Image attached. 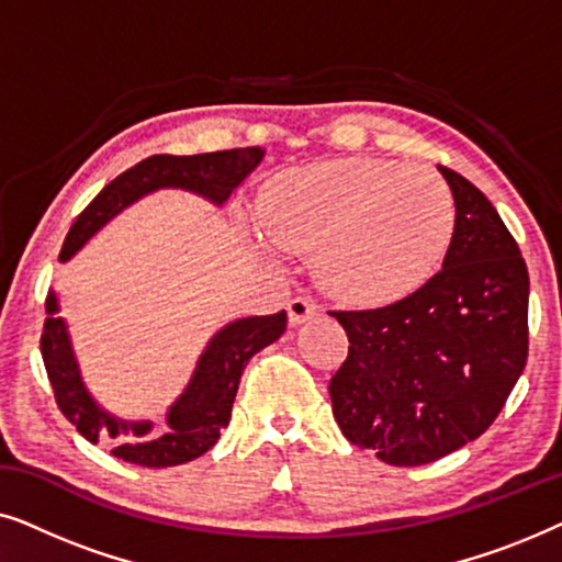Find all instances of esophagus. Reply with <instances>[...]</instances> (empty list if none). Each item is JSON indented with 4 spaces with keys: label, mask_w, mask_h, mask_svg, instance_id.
Returning <instances> with one entry per match:
<instances>
[{
    "label": "esophagus",
    "mask_w": 562,
    "mask_h": 562,
    "mask_svg": "<svg viewBox=\"0 0 562 562\" xmlns=\"http://www.w3.org/2000/svg\"><path fill=\"white\" fill-rule=\"evenodd\" d=\"M286 310H289L291 325H304L306 319H312L314 314H317V304H314V299L310 296H294Z\"/></svg>",
    "instance_id": "1"
}]
</instances>
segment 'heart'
Instances as JSON below:
<instances>
[{"label": "heart", "mask_w": 562, "mask_h": 562, "mask_svg": "<svg viewBox=\"0 0 562 562\" xmlns=\"http://www.w3.org/2000/svg\"><path fill=\"white\" fill-rule=\"evenodd\" d=\"M260 225L283 248L314 252V276L337 302L383 306L437 273L456 229L440 176L383 158H345L281 176Z\"/></svg>", "instance_id": "obj_1"}]
</instances>
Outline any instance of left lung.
I'll list each match as a JSON object with an SVG mask.
<instances>
[{
	"instance_id": "1",
	"label": "left lung",
	"mask_w": 562,
	"mask_h": 562,
	"mask_svg": "<svg viewBox=\"0 0 562 562\" xmlns=\"http://www.w3.org/2000/svg\"><path fill=\"white\" fill-rule=\"evenodd\" d=\"M456 202L442 271L402 302L329 312L350 348L329 381L342 435L389 465H425L481 437L527 363L529 276L494 204L437 166Z\"/></svg>"
}]
</instances>
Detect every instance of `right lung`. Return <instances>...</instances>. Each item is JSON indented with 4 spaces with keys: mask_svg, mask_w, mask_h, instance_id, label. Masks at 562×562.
<instances>
[{
    "mask_svg": "<svg viewBox=\"0 0 562 562\" xmlns=\"http://www.w3.org/2000/svg\"><path fill=\"white\" fill-rule=\"evenodd\" d=\"M263 156L266 150L260 148H235L199 153V156H150L140 160L106 183L94 202L76 217L58 260L60 263L71 260L106 222L158 189L194 191L222 206L245 181V176L256 171ZM58 310L56 291H48V299H45L48 317H45L41 337V352L58 409L94 445L102 437L119 440L120 436H130V441L117 442L112 456L145 468H171L204 456L220 440V429L229 425L237 386H240V375L248 360L279 340L286 329V312L268 314V317H243L222 327L199 356L183 394L168 406V429L160 437H150L153 422L120 419L94 402L81 379L71 335H68L66 319L58 317Z\"/></svg>",
    "mask_w": 562,
    "mask_h": 562,
    "instance_id": "add662e5",
    "label": "right lung"
}]
</instances>
